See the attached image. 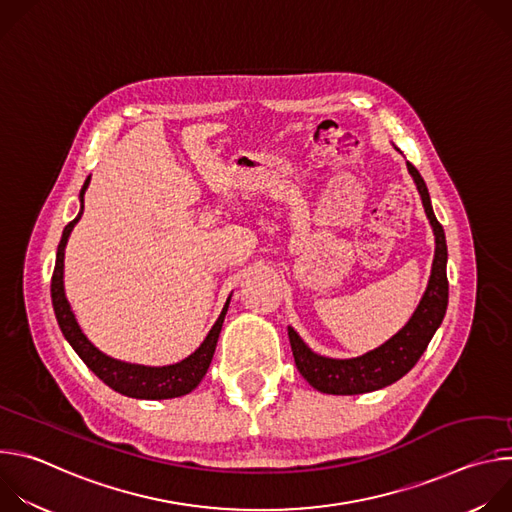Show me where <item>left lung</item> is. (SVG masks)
<instances>
[{"label":"left lung","instance_id":"8db88e82","mask_svg":"<svg viewBox=\"0 0 512 512\" xmlns=\"http://www.w3.org/2000/svg\"><path fill=\"white\" fill-rule=\"evenodd\" d=\"M407 170L421 196L427 221L435 237V253L431 263V275L423 296L411 314L409 322L393 334L387 342L375 350L364 352L354 358H330L316 354L300 334L287 326V336L294 352L296 367L300 375L320 393L328 395H360L393 385L405 377L415 362L425 352L435 330L442 326L448 310V245L444 227L437 223L431 208V198L421 174L407 162Z\"/></svg>","mask_w":512,"mask_h":512}]
</instances>
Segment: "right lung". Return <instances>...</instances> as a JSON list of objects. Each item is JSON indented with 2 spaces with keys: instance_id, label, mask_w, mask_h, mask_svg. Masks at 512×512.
Here are the masks:
<instances>
[{
  "instance_id": "add662e5",
  "label": "right lung",
  "mask_w": 512,
  "mask_h": 512,
  "mask_svg": "<svg viewBox=\"0 0 512 512\" xmlns=\"http://www.w3.org/2000/svg\"><path fill=\"white\" fill-rule=\"evenodd\" d=\"M89 182H91V176L87 178V182L83 184L81 194H79L81 210H79L75 221H70L64 227L62 239H60L58 251H56V265H54L52 283H50V296H52L56 322H58L64 338L72 346V350H75L87 367L113 391H117L125 397H133V399H154V401L188 395L190 391H194L200 385V381L204 379V375L210 367V360H212V354H214V348L218 342V334H221V330H223V322H225L233 294L227 298V304H225L221 316H218V320L214 322V326L210 328V332L206 334L202 344L180 362L166 364V367H145V364L117 360V358L101 352L83 334V330L66 300V294H64V249H66L72 229H75V225L79 223V218L83 214V200H85Z\"/></svg>"
}]
</instances>
